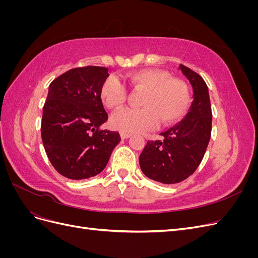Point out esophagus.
I'll use <instances>...</instances> for the list:
<instances>
[{
  "label": "esophagus",
  "mask_w": 258,
  "mask_h": 258,
  "mask_svg": "<svg viewBox=\"0 0 258 258\" xmlns=\"http://www.w3.org/2000/svg\"><path fill=\"white\" fill-rule=\"evenodd\" d=\"M120 137H121V139H128V138H130L131 137V135L130 134H127V132H120Z\"/></svg>",
  "instance_id": "esophagus-1"
}]
</instances>
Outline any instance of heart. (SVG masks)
<instances>
[{"label":"heart","instance_id":"obj_1","mask_svg":"<svg viewBox=\"0 0 258 258\" xmlns=\"http://www.w3.org/2000/svg\"><path fill=\"white\" fill-rule=\"evenodd\" d=\"M124 80L134 89L145 90V93L141 101L142 108H123L112 116V126L120 132L147 131L159 121L162 126H169L181 118L188 107L189 92L186 84L171 79L165 71L138 70L128 73ZM100 98L107 108L117 110L126 102L127 91L116 77L110 76L101 86Z\"/></svg>","mask_w":258,"mask_h":258}]
</instances>
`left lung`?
Instances as JSON below:
<instances>
[{
  "instance_id": "obj_1",
  "label": "left lung",
  "mask_w": 258,
  "mask_h": 258,
  "mask_svg": "<svg viewBox=\"0 0 258 258\" xmlns=\"http://www.w3.org/2000/svg\"><path fill=\"white\" fill-rule=\"evenodd\" d=\"M189 81L194 101L185 118L161 132L162 141H147L139 157L142 172L162 184H175L190 176L204 158L212 130V111L209 89L202 77L179 64Z\"/></svg>"
}]
</instances>
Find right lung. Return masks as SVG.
I'll return each mask as SVG.
<instances>
[{
	"label": "right lung",
	"instance_id": "add662e5",
	"mask_svg": "<svg viewBox=\"0 0 258 258\" xmlns=\"http://www.w3.org/2000/svg\"><path fill=\"white\" fill-rule=\"evenodd\" d=\"M104 67L69 70L49 85L43 107L42 141L52 167L71 179H84L102 172L118 132L100 130L107 120L100 89L107 79Z\"/></svg>",
	"mask_w": 258,
	"mask_h": 258
}]
</instances>
